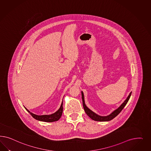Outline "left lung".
Returning a JSON list of instances; mask_svg holds the SVG:
<instances>
[{
	"label": "left lung",
	"instance_id": "8db88e82",
	"mask_svg": "<svg viewBox=\"0 0 151 151\" xmlns=\"http://www.w3.org/2000/svg\"><path fill=\"white\" fill-rule=\"evenodd\" d=\"M132 92L129 93V95H128L127 99L124 101V103L119 107V108L117 110L114 111L112 114H111L110 115L107 116H99L97 114H96L95 113H94L93 112H92L91 110H90L88 108H87V106L85 105V101H84V96H83V92H81V94H82V104H83V107L84 110L86 112V114L93 120L96 121H109L112 119H114L115 117H116L118 114L121 112V111L123 110L124 106L126 105L127 103L128 102V100L130 98V96L131 95Z\"/></svg>",
	"mask_w": 151,
	"mask_h": 151
}]
</instances>
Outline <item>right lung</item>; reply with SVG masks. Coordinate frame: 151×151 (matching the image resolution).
<instances>
[{"instance_id": "1", "label": "right lung", "mask_w": 151, "mask_h": 151, "mask_svg": "<svg viewBox=\"0 0 151 151\" xmlns=\"http://www.w3.org/2000/svg\"><path fill=\"white\" fill-rule=\"evenodd\" d=\"M63 102H62L61 105L60 106L59 109L56 112L53 114H50V115H37V114H34L32 112H30L25 107V109L27 110V112L32 116V117L34 119H36L38 121H44V122H52L56 121L59 120L61 115L63 114Z\"/></svg>"}]
</instances>
